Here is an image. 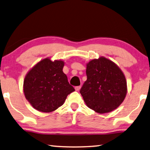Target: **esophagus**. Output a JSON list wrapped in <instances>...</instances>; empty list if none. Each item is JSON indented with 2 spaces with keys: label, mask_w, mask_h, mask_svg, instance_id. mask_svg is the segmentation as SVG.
Returning a JSON list of instances; mask_svg holds the SVG:
<instances>
[{
  "label": "esophagus",
  "mask_w": 150,
  "mask_h": 150,
  "mask_svg": "<svg viewBox=\"0 0 150 150\" xmlns=\"http://www.w3.org/2000/svg\"><path fill=\"white\" fill-rule=\"evenodd\" d=\"M81 86H77V87H75V91H79L80 90V88H81Z\"/></svg>",
  "instance_id": "34e87169"
}]
</instances>
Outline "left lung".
<instances>
[{
	"label": "left lung",
	"mask_w": 150,
	"mask_h": 150,
	"mask_svg": "<svg viewBox=\"0 0 150 150\" xmlns=\"http://www.w3.org/2000/svg\"><path fill=\"white\" fill-rule=\"evenodd\" d=\"M87 79L80 90L88 108L100 114L115 110L127 93L125 76L112 61L100 57L87 64Z\"/></svg>",
	"instance_id": "1"
}]
</instances>
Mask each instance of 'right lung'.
<instances>
[{"label":"right lung","mask_w":150,"mask_h":150,"mask_svg":"<svg viewBox=\"0 0 150 150\" xmlns=\"http://www.w3.org/2000/svg\"><path fill=\"white\" fill-rule=\"evenodd\" d=\"M63 61L52 62L46 58L28 73L24 81V93L35 109L43 112L54 111L75 91L63 72Z\"/></svg>","instance_id":"add662e5"}]
</instances>
